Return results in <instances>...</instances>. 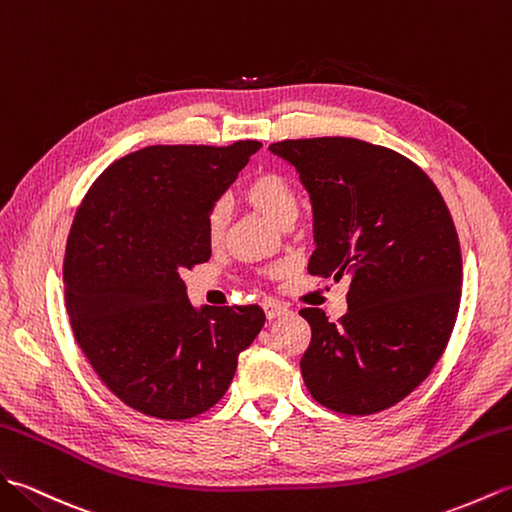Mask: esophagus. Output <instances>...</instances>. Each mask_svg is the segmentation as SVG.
Wrapping results in <instances>:
<instances>
[{"instance_id": "34e87169", "label": "esophagus", "mask_w": 512, "mask_h": 512, "mask_svg": "<svg viewBox=\"0 0 512 512\" xmlns=\"http://www.w3.org/2000/svg\"><path fill=\"white\" fill-rule=\"evenodd\" d=\"M263 309H265V315L269 317V320H276V317L289 313V306L282 304V302H276V300H267L263 304Z\"/></svg>"}]
</instances>
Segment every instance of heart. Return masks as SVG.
I'll list each match as a JSON object with an SVG mask.
<instances>
[{
	"label": "heart",
	"instance_id": "1",
	"mask_svg": "<svg viewBox=\"0 0 512 512\" xmlns=\"http://www.w3.org/2000/svg\"><path fill=\"white\" fill-rule=\"evenodd\" d=\"M243 197L249 206L263 212L269 221L285 227L298 219V195L291 181L280 173H260L256 175L243 190ZM227 203H214L206 219V232L210 243H219L227 230Z\"/></svg>",
	"mask_w": 512,
	"mask_h": 512
}]
</instances>
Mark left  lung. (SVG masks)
<instances>
[{
  "label": "left lung",
  "instance_id": "left-lung-1",
  "mask_svg": "<svg viewBox=\"0 0 512 512\" xmlns=\"http://www.w3.org/2000/svg\"><path fill=\"white\" fill-rule=\"evenodd\" d=\"M269 151L309 192V274L348 282L337 324L322 309L300 311L311 326L304 385L339 414L388 410L427 379L456 324L462 256L451 214L423 170L385 146L311 138Z\"/></svg>",
  "mask_w": 512,
  "mask_h": 512
}]
</instances>
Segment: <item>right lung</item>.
Here are the masks:
<instances>
[{
  "label": "right lung",
  "mask_w": 512,
  "mask_h": 512,
  "mask_svg": "<svg viewBox=\"0 0 512 512\" xmlns=\"http://www.w3.org/2000/svg\"><path fill=\"white\" fill-rule=\"evenodd\" d=\"M260 146H146L113 162L76 212L63 263L74 337L100 381L146 416L208 412L265 324L258 304L197 309L181 280L210 260L208 212Z\"/></svg>",
  "instance_id": "right-lung-1"
}]
</instances>
